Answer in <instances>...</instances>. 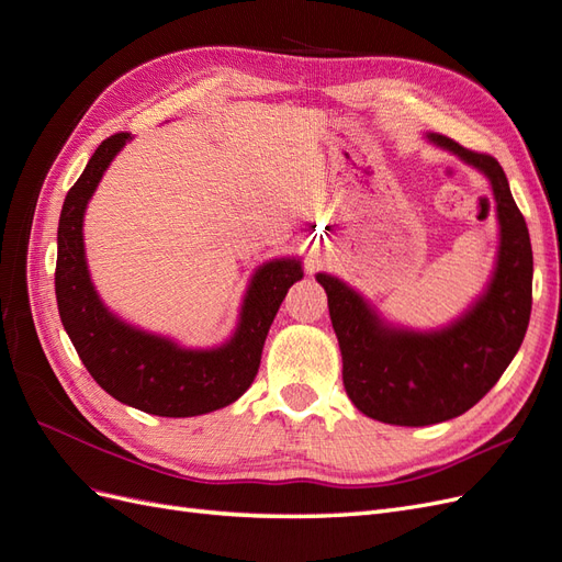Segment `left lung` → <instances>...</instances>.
I'll return each mask as SVG.
<instances>
[{"label":"left lung","instance_id":"left-lung-1","mask_svg":"<svg viewBox=\"0 0 562 562\" xmlns=\"http://www.w3.org/2000/svg\"><path fill=\"white\" fill-rule=\"evenodd\" d=\"M427 140L490 182L499 244L485 291L448 326L415 330L386 321L342 279L316 274L328 293L347 396L363 415L396 427H427L479 403L514 361L532 310L530 234L499 161L446 135L427 133Z\"/></svg>","mask_w":562,"mask_h":562}]
</instances>
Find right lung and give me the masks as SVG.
Here are the masks:
<instances>
[{
  "instance_id": "1",
  "label": "right lung",
  "mask_w": 562,
  "mask_h": 562,
  "mask_svg": "<svg viewBox=\"0 0 562 562\" xmlns=\"http://www.w3.org/2000/svg\"><path fill=\"white\" fill-rule=\"evenodd\" d=\"M131 143L128 133L98 145L83 173L67 192L58 223L56 300L91 378L119 403L159 417H196L234 403L258 375L262 347L281 302L302 262L274 258L252 271L239 323L227 342L192 349L176 339L143 330L110 312L91 281L83 248V215L112 159Z\"/></svg>"
}]
</instances>
